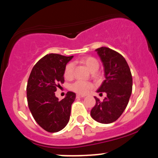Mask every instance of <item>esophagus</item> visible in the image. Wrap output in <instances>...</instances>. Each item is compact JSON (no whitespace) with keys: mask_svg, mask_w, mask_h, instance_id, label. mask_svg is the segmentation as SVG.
Masks as SVG:
<instances>
[{"mask_svg":"<svg viewBox=\"0 0 158 158\" xmlns=\"http://www.w3.org/2000/svg\"><path fill=\"white\" fill-rule=\"evenodd\" d=\"M85 95H81V94H77V96H76V97L77 98V99H79V98H84L85 97Z\"/></svg>","mask_w":158,"mask_h":158,"instance_id":"34e87169","label":"esophagus"}]
</instances>
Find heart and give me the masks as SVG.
I'll return each mask as SVG.
<instances>
[{
	"instance_id": "b5f03b06",
	"label": "heart",
	"mask_w": 158,
	"mask_h": 158,
	"mask_svg": "<svg viewBox=\"0 0 158 158\" xmlns=\"http://www.w3.org/2000/svg\"><path fill=\"white\" fill-rule=\"evenodd\" d=\"M80 62L84 64L90 72L95 70V69L97 70V69L99 68V63H98L97 60L94 57L89 56L81 58L80 59ZM73 69H74V65L72 63H69L66 65L65 70H64V76H65V78L69 79L72 77ZM70 88L72 90L80 93V94H85L90 90L91 88H92V85L89 83L86 82V81H77L72 84Z\"/></svg>"
}]
</instances>
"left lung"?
<instances>
[{
	"label": "left lung",
	"instance_id": "left-lung-1",
	"mask_svg": "<svg viewBox=\"0 0 158 158\" xmlns=\"http://www.w3.org/2000/svg\"><path fill=\"white\" fill-rule=\"evenodd\" d=\"M105 72V81L97 93H106L102 102L97 97L90 111L91 117L101 123H111L120 118L127 108L133 89V78L126 59L118 52L108 48L96 49Z\"/></svg>",
	"mask_w": 158,
	"mask_h": 158
}]
</instances>
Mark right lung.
Returning a JSON list of instances; mask_svg holds the SVG:
<instances>
[{"mask_svg": "<svg viewBox=\"0 0 158 158\" xmlns=\"http://www.w3.org/2000/svg\"><path fill=\"white\" fill-rule=\"evenodd\" d=\"M73 58L56 53L47 54L35 64L28 77L27 100L35 121L49 133L60 131L69 123L76 94L68 92L61 101L55 92L64 83V70Z\"/></svg>", "mask_w": 158, "mask_h": 158, "instance_id": "add662e5", "label": "right lung"}]
</instances>
